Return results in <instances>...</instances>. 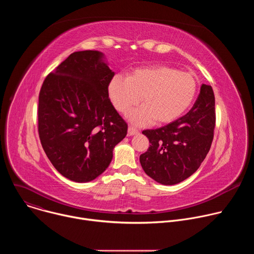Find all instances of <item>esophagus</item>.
I'll use <instances>...</instances> for the list:
<instances>
[{"instance_id":"obj_1","label":"esophagus","mask_w":254,"mask_h":254,"mask_svg":"<svg viewBox=\"0 0 254 254\" xmlns=\"http://www.w3.org/2000/svg\"><path fill=\"white\" fill-rule=\"evenodd\" d=\"M127 133H128L129 135H133V134L138 133V130H137L135 127L129 126V127H128V129H127Z\"/></svg>"}]
</instances>
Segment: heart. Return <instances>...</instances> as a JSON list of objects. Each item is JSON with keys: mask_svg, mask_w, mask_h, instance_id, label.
I'll list each match as a JSON object with an SVG mask.
<instances>
[{"mask_svg": "<svg viewBox=\"0 0 254 254\" xmlns=\"http://www.w3.org/2000/svg\"><path fill=\"white\" fill-rule=\"evenodd\" d=\"M107 92L114 107L124 115L136 106L141 97L142 106L130 116L131 122L138 126L152 122L162 126L187 112L197 92V80L190 72L156 65L136 68L127 78L115 76Z\"/></svg>", "mask_w": 254, "mask_h": 254, "instance_id": "1", "label": "heart"}]
</instances>
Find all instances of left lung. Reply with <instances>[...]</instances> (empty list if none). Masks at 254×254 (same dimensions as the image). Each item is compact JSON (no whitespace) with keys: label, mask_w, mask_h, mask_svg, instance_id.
I'll list each match as a JSON object with an SVG mask.
<instances>
[{"label":"left lung","mask_w":254,"mask_h":254,"mask_svg":"<svg viewBox=\"0 0 254 254\" xmlns=\"http://www.w3.org/2000/svg\"><path fill=\"white\" fill-rule=\"evenodd\" d=\"M215 123L213 89L202 84L188 114L165 127L142 130L150 141L148 151L139 156L144 173L163 185H175L189 178L211 148Z\"/></svg>","instance_id":"obj_1"}]
</instances>
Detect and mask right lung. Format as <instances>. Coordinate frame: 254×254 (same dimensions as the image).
Returning <instances> with one entry per match:
<instances>
[{
  "mask_svg": "<svg viewBox=\"0 0 254 254\" xmlns=\"http://www.w3.org/2000/svg\"><path fill=\"white\" fill-rule=\"evenodd\" d=\"M101 57L92 50L70 54L46 76L39 93L42 148L62 176L78 183L106 170L127 132L108 97L115 73Z\"/></svg>",
  "mask_w": 254,
  "mask_h": 254,
  "instance_id": "add662e5",
  "label": "right lung"
}]
</instances>
